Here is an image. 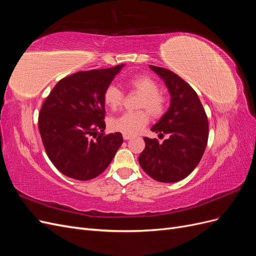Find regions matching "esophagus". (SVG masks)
Segmentation results:
<instances>
[{
	"label": "esophagus",
	"mask_w": 256,
	"mask_h": 256,
	"mask_svg": "<svg viewBox=\"0 0 256 256\" xmlns=\"http://www.w3.org/2000/svg\"><path fill=\"white\" fill-rule=\"evenodd\" d=\"M122 138H124V140H125V141H128V140H130V138H131V136L124 134V136H122Z\"/></svg>",
	"instance_id": "34e87169"
}]
</instances>
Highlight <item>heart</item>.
Here are the masks:
<instances>
[{
  "mask_svg": "<svg viewBox=\"0 0 256 256\" xmlns=\"http://www.w3.org/2000/svg\"><path fill=\"white\" fill-rule=\"evenodd\" d=\"M127 85L142 98L138 104V109L147 110L154 118H159L166 111V102L164 96L159 92V85L147 74H138L127 81ZM104 102L112 110L118 109L124 102L122 92L111 84L104 92ZM150 116L146 111L127 112L110 120V128L116 132L134 136L148 124Z\"/></svg>",
  "mask_w": 256,
  "mask_h": 256,
  "instance_id": "1",
  "label": "heart"
}]
</instances>
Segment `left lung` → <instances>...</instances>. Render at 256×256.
<instances>
[{
  "label": "left lung",
  "mask_w": 256,
  "mask_h": 256,
  "mask_svg": "<svg viewBox=\"0 0 256 256\" xmlns=\"http://www.w3.org/2000/svg\"><path fill=\"white\" fill-rule=\"evenodd\" d=\"M164 81L171 104L152 131L168 136L164 143L144 138L138 156L144 172L160 182H175L187 177L203 157L208 141V120L200 100L190 85L168 69L150 65Z\"/></svg>",
  "instance_id": "obj_1"
}]
</instances>
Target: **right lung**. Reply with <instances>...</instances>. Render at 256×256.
Listing matches in <instances>:
<instances>
[{"label": "right lung", "mask_w": 256, "mask_h": 256, "mask_svg": "<svg viewBox=\"0 0 256 256\" xmlns=\"http://www.w3.org/2000/svg\"><path fill=\"white\" fill-rule=\"evenodd\" d=\"M122 67L65 76L44 102L38 128L49 159L64 175L92 180L109 166L122 145L120 132L104 134V92Z\"/></svg>", "instance_id": "obj_1"}]
</instances>
